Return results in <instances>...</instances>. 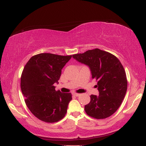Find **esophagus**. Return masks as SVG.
I'll use <instances>...</instances> for the list:
<instances>
[{
	"mask_svg": "<svg viewBox=\"0 0 146 146\" xmlns=\"http://www.w3.org/2000/svg\"><path fill=\"white\" fill-rule=\"evenodd\" d=\"M73 95L74 96H76V97H78V96L80 95V94H77V93H74V94H73Z\"/></svg>",
	"mask_w": 146,
	"mask_h": 146,
	"instance_id": "1",
	"label": "esophagus"
}]
</instances>
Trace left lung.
Here are the masks:
<instances>
[{
    "instance_id": "1",
    "label": "left lung",
    "mask_w": 146,
    "mask_h": 146,
    "mask_svg": "<svg viewBox=\"0 0 146 146\" xmlns=\"http://www.w3.org/2000/svg\"><path fill=\"white\" fill-rule=\"evenodd\" d=\"M80 63L88 65L92 78L97 82L99 96L90 95V102L85 106L88 116L104 119L113 115L120 106L127 89L124 68L115 56L95 48L73 55Z\"/></svg>"
}]
</instances>
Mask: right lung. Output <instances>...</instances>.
<instances>
[{
	"mask_svg": "<svg viewBox=\"0 0 146 146\" xmlns=\"http://www.w3.org/2000/svg\"><path fill=\"white\" fill-rule=\"evenodd\" d=\"M72 55L40 53L33 56L24 66L21 88L29 110L40 120L57 122L63 119L72 99L71 93L56 91L61 70Z\"/></svg>",
	"mask_w": 146,
	"mask_h": 146,
	"instance_id": "1",
	"label": "right lung"
}]
</instances>
